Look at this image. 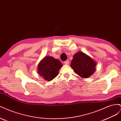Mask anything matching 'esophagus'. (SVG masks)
<instances>
[{
	"label": "esophagus",
	"instance_id": "esophagus-1",
	"mask_svg": "<svg viewBox=\"0 0 121 121\" xmlns=\"http://www.w3.org/2000/svg\"><path fill=\"white\" fill-rule=\"evenodd\" d=\"M64 64H65V65H69V61L68 60H67L66 61H64Z\"/></svg>",
	"mask_w": 121,
	"mask_h": 121
}]
</instances>
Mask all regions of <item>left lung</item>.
<instances>
[{
    "label": "left lung",
    "instance_id": "1",
    "mask_svg": "<svg viewBox=\"0 0 121 121\" xmlns=\"http://www.w3.org/2000/svg\"><path fill=\"white\" fill-rule=\"evenodd\" d=\"M71 66L76 74L86 78L92 75L95 71L96 63L90 57L79 52L73 56Z\"/></svg>",
    "mask_w": 121,
    "mask_h": 121
}]
</instances>
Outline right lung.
Segmentation results:
<instances>
[{
	"label": "right lung",
	"instance_id": "obj_1",
	"mask_svg": "<svg viewBox=\"0 0 121 121\" xmlns=\"http://www.w3.org/2000/svg\"><path fill=\"white\" fill-rule=\"evenodd\" d=\"M63 66L60 61L52 56H46L38 65V74L45 80L50 81L57 75L58 71Z\"/></svg>",
	"mask_w": 121,
	"mask_h": 121
}]
</instances>
